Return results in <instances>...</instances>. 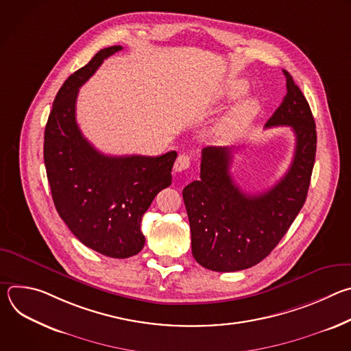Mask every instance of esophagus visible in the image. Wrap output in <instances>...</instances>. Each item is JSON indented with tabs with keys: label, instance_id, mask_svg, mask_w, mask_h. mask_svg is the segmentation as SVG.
<instances>
[{
	"label": "esophagus",
	"instance_id": "obj_1",
	"mask_svg": "<svg viewBox=\"0 0 351 351\" xmlns=\"http://www.w3.org/2000/svg\"><path fill=\"white\" fill-rule=\"evenodd\" d=\"M191 161H190V157L186 156V154H180L176 161H175V165H173V169L175 172H182V171H186L189 167H190Z\"/></svg>",
	"mask_w": 351,
	"mask_h": 351
}]
</instances>
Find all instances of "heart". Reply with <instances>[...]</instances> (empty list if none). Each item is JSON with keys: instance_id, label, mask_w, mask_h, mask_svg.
Listing matches in <instances>:
<instances>
[{"instance_id": "obj_1", "label": "heart", "mask_w": 351, "mask_h": 351, "mask_svg": "<svg viewBox=\"0 0 351 351\" xmlns=\"http://www.w3.org/2000/svg\"><path fill=\"white\" fill-rule=\"evenodd\" d=\"M247 90L245 82H236L229 88V95L239 97ZM258 104L256 99H244L233 107L225 117H222L214 126V134L221 140H229L234 137L257 112Z\"/></svg>"}]
</instances>
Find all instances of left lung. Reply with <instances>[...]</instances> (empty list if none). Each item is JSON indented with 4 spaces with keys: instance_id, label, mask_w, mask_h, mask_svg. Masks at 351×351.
Listing matches in <instances>:
<instances>
[{
    "instance_id": "8db88e82",
    "label": "left lung",
    "mask_w": 351,
    "mask_h": 351,
    "mask_svg": "<svg viewBox=\"0 0 351 351\" xmlns=\"http://www.w3.org/2000/svg\"><path fill=\"white\" fill-rule=\"evenodd\" d=\"M286 95L265 128L290 126L295 136L286 175L263 194L250 195L230 176L233 147H206L199 180L183 189L195 261L211 271L234 272L263 261L286 234L303 208L317 152L311 108L291 75Z\"/></svg>"
}]
</instances>
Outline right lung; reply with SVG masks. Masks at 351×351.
Returning a JSON list of instances; mask_svg holds the SVG:
<instances>
[{
    "label": "right lung",
    "instance_id": "obj_1",
    "mask_svg": "<svg viewBox=\"0 0 351 351\" xmlns=\"http://www.w3.org/2000/svg\"><path fill=\"white\" fill-rule=\"evenodd\" d=\"M121 49H99L65 80L44 132V164L60 217L84 245L111 258L141 252V218L154 197L172 183L178 157L176 152L160 157L104 156L83 137L76 123L79 87Z\"/></svg>",
    "mask_w": 351,
    "mask_h": 351
}]
</instances>
